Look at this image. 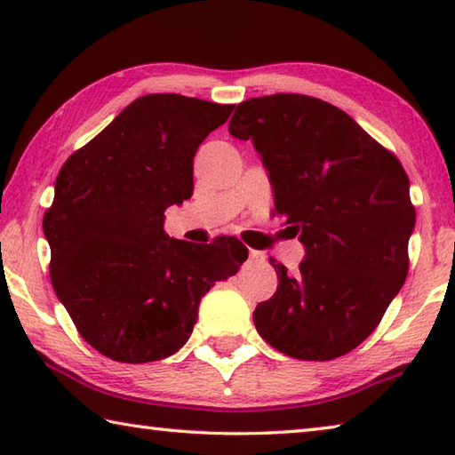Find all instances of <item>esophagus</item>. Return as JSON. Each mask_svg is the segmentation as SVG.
<instances>
[{
  "label": "esophagus",
  "mask_w": 455,
  "mask_h": 455,
  "mask_svg": "<svg viewBox=\"0 0 455 455\" xmlns=\"http://www.w3.org/2000/svg\"><path fill=\"white\" fill-rule=\"evenodd\" d=\"M249 257H251L252 263H265V259H267L265 252H260V251H251Z\"/></svg>",
  "instance_id": "34e87169"
}]
</instances>
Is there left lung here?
I'll return each mask as SVG.
<instances>
[{
	"label": "left lung",
	"mask_w": 455,
	"mask_h": 455,
	"mask_svg": "<svg viewBox=\"0 0 455 455\" xmlns=\"http://www.w3.org/2000/svg\"><path fill=\"white\" fill-rule=\"evenodd\" d=\"M228 132L255 146L275 212L305 246L295 275L268 259L279 284L252 313L259 335L295 359L345 355L405 283L415 209L403 166L349 114L311 96L246 100Z\"/></svg>",
	"instance_id": "8db88e82"
}]
</instances>
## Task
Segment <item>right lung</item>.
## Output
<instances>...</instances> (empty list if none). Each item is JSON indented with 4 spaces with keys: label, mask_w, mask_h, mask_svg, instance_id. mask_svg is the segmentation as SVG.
Segmentation results:
<instances>
[{
    "label": "right lung",
    "mask_w": 455,
    "mask_h": 455,
    "mask_svg": "<svg viewBox=\"0 0 455 455\" xmlns=\"http://www.w3.org/2000/svg\"><path fill=\"white\" fill-rule=\"evenodd\" d=\"M235 106L148 94L76 150L44 214L50 275L80 335L120 363L164 359L188 341L198 305L249 257L235 236L195 244L164 233L192 196L198 146Z\"/></svg>",
    "instance_id": "obj_1"
}]
</instances>
